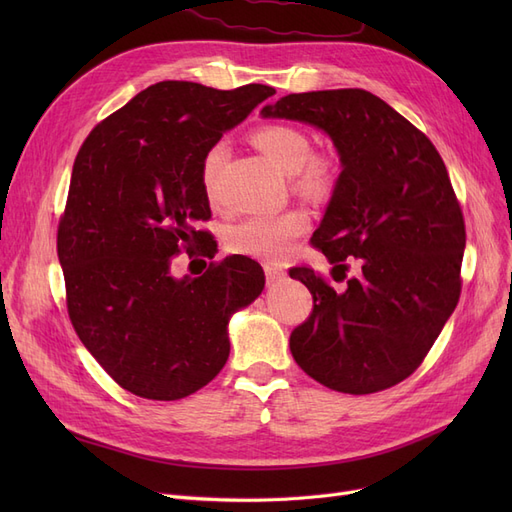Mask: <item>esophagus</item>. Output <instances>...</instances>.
I'll use <instances>...</instances> for the list:
<instances>
[{
	"label": "esophagus",
	"mask_w": 512,
	"mask_h": 512,
	"mask_svg": "<svg viewBox=\"0 0 512 512\" xmlns=\"http://www.w3.org/2000/svg\"><path fill=\"white\" fill-rule=\"evenodd\" d=\"M265 275H267V282L273 284V282L284 280L286 271L280 265H271V262H267V265H265Z\"/></svg>",
	"instance_id": "esophagus-1"
}]
</instances>
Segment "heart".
Masks as SVG:
<instances>
[{
	"label": "heart",
	"mask_w": 512,
	"mask_h": 512,
	"mask_svg": "<svg viewBox=\"0 0 512 512\" xmlns=\"http://www.w3.org/2000/svg\"><path fill=\"white\" fill-rule=\"evenodd\" d=\"M250 138L262 156L282 173L290 175L294 190L307 196H324L333 190L337 162L329 153H312V141L305 130L290 126V123H265V126L252 130ZM224 156L226 147L215 143L205 151L203 162H200V183L209 198H213ZM307 228L309 213L305 209L250 215V218L230 226L226 232V245L232 254L275 260L286 256Z\"/></svg>",
	"instance_id": "1"
}]
</instances>
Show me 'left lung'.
I'll list each match as a JSON object with an SVG mask.
<instances>
[{
  "mask_svg": "<svg viewBox=\"0 0 512 512\" xmlns=\"http://www.w3.org/2000/svg\"><path fill=\"white\" fill-rule=\"evenodd\" d=\"M262 115L322 128L344 166L312 237L344 288L312 267L290 269L314 297L290 333L294 361L339 393L391 389L425 361L461 294L466 222L444 160L365 89L288 94Z\"/></svg>",
  "mask_w": 512,
  "mask_h": 512,
  "instance_id": "8db88e82",
  "label": "left lung"
}]
</instances>
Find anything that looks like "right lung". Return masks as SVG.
<instances>
[{
    "label": "right lung",
    "mask_w": 512,
    "mask_h": 512,
    "mask_svg": "<svg viewBox=\"0 0 512 512\" xmlns=\"http://www.w3.org/2000/svg\"><path fill=\"white\" fill-rule=\"evenodd\" d=\"M269 85L162 81L102 119L76 153L57 226L66 305L85 348L121 389L156 401L203 389L226 365L232 312L265 288L252 258L173 277L181 252L211 254L205 151L271 98Z\"/></svg>",
    "instance_id": "1"
}]
</instances>
